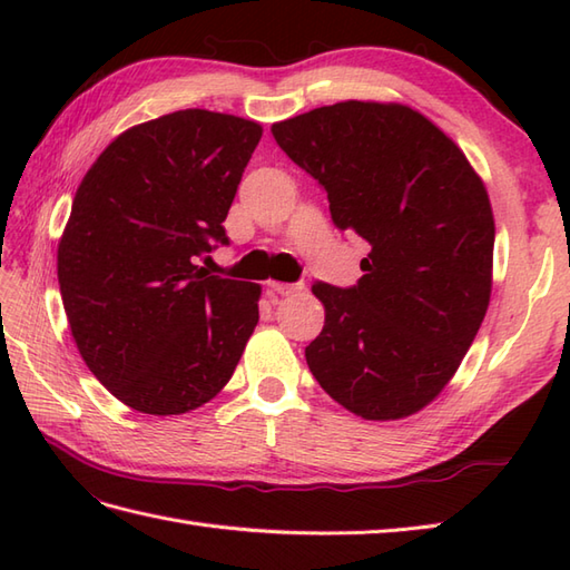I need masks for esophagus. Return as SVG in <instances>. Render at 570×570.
<instances>
[{
    "label": "esophagus",
    "instance_id": "esophagus-1",
    "mask_svg": "<svg viewBox=\"0 0 570 570\" xmlns=\"http://www.w3.org/2000/svg\"><path fill=\"white\" fill-rule=\"evenodd\" d=\"M301 284H278V282H269V292L278 294V296H294L301 292Z\"/></svg>",
    "mask_w": 570,
    "mask_h": 570
}]
</instances>
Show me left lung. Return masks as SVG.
<instances>
[{
	"label": "left lung",
	"instance_id": "1",
	"mask_svg": "<svg viewBox=\"0 0 570 570\" xmlns=\"http://www.w3.org/2000/svg\"><path fill=\"white\" fill-rule=\"evenodd\" d=\"M328 193L337 229L370 242L353 288L313 284L325 308L313 377L367 421L416 414L453 380L492 294L494 217L463 149L399 102L345 100L272 125Z\"/></svg>",
	"mask_w": 570,
	"mask_h": 570
}]
</instances>
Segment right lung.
<instances>
[{
  "mask_svg": "<svg viewBox=\"0 0 570 570\" xmlns=\"http://www.w3.org/2000/svg\"><path fill=\"white\" fill-rule=\"evenodd\" d=\"M262 139L254 119L178 110L129 127L82 176L58 242V284L80 357L151 416L210 402L259 321L262 286L210 276L225 217Z\"/></svg>",
  "mask_w": 570,
  "mask_h": 570,
  "instance_id": "right-lung-1",
  "label": "right lung"
}]
</instances>
